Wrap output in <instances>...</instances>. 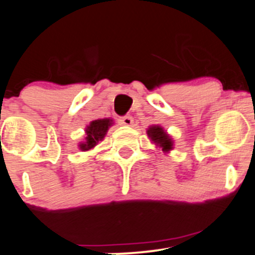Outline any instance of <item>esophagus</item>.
<instances>
[{"mask_svg": "<svg viewBox=\"0 0 255 255\" xmlns=\"http://www.w3.org/2000/svg\"><path fill=\"white\" fill-rule=\"evenodd\" d=\"M119 123H120V125H125V127H131V125H132V123H133V119L128 115V117L120 118Z\"/></svg>", "mask_w": 255, "mask_h": 255, "instance_id": "esophagus-1", "label": "esophagus"}]
</instances>
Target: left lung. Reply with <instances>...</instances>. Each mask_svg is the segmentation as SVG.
I'll return each mask as SVG.
<instances>
[{"instance_id":"1","label":"left lung","mask_w":255,"mask_h":255,"mask_svg":"<svg viewBox=\"0 0 255 255\" xmlns=\"http://www.w3.org/2000/svg\"><path fill=\"white\" fill-rule=\"evenodd\" d=\"M147 135L151 138V141L156 146H158L163 152H168V151L172 150L173 141L170 137V135L163 130V128L158 127V125H152L147 128Z\"/></svg>"}]
</instances>
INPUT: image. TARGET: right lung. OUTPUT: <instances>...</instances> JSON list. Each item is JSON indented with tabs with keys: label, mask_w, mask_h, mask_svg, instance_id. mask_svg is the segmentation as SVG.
I'll return each instance as SVG.
<instances>
[{
	"label": "right lung",
	"mask_w": 255,
	"mask_h": 255,
	"mask_svg": "<svg viewBox=\"0 0 255 255\" xmlns=\"http://www.w3.org/2000/svg\"><path fill=\"white\" fill-rule=\"evenodd\" d=\"M113 125L112 119H98L94 122L90 123L85 128V141L79 143V148L82 151H88L92 150L95 145H98L99 141H102L103 138L107 135L109 128Z\"/></svg>",
	"instance_id": "right-lung-1"
}]
</instances>
